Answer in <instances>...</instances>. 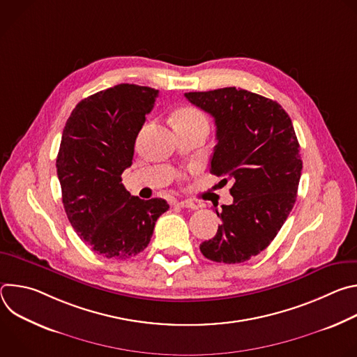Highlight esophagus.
<instances>
[{
    "instance_id": "esophagus-1",
    "label": "esophagus",
    "mask_w": 357,
    "mask_h": 357,
    "mask_svg": "<svg viewBox=\"0 0 357 357\" xmlns=\"http://www.w3.org/2000/svg\"><path fill=\"white\" fill-rule=\"evenodd\" d=\"M175 206L178 208H189V209H196V203H193L192 200H178L175 202Z\"/></svg>"
}]
</instances>
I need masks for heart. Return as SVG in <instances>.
I'll return each instance as SVG.
<instances>
[{"instance_id":"heart-1","label":"heart","mask_w":357,"mask_h":357,"mask_svg":"<svg viewBox=\"0 0 357 357\" xmlns=\"http://www.w3.org/2000/svg\"><path fill=\"white\" fill-rule=\"evenodd\" d=\"M192 123H208L206 117L197 109L193 107H185L179 110L176 116V126L179 124H192Z\"/></svg>"}]
</instances>
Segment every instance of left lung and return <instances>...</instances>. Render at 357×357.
I'll use <instances>...</instances> for the list:
<instances>
[{"instance_id":"obj_1","label":"left lung","mask_w":357,"mask_h":357,"mask_svg":"<svg viewBox=\"0 0 357 357\" xmlns=\"http://www.w3.org/2000/svg\"><path fill=\"white\" fill-rule=\"evenodd\" d=\"M185 97L215 119L211 172L233 182V203L216 211L222 225L200 251L216 263H244L268 247L294 208L302 161L292 121L277 101L244 89Z\"/></svg>"}]
</instances>
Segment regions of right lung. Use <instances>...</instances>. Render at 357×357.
I'll return each instance as SVG.
<instances>
[{
  "label": "right lung",
  "mask_w": 357,
  "mask_h": 357,
  "mask_svg": "<svg viewBox=\"0 0 357 357\" xmlns=\"http://www.w3.org/2000/svg\"><path fill=\"white\" fill-rule=\"evenodd\" d=\"M157 97L155 89L117 84L83 98L63 128L56 169L65 212L77 236L107 259L137 256L169 209L165 199L131 196L121 183Z\"/></svg>",
  "instance_id": "right-lung-1"
}]
</instances>
